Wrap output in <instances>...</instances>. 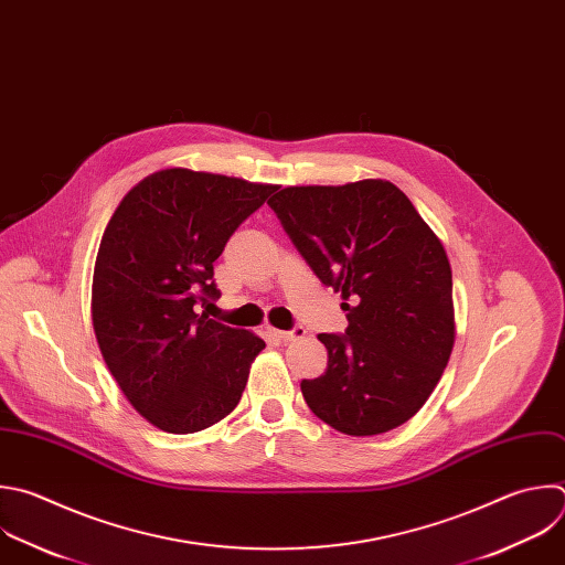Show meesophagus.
<instances>
[{"instance_id": "esophagus-1", "label": "esophagus", "mask_w": 565, "mask_h": 565, "mask_svg": "<svg viewBox=\"0 0 565 565\" xmlns=\"http://www.w3.org/2000/svg\"><path fill=\"white\" fill-rule=\"evenodd\" d=\"M268 337L277 339V341H292V339H301L306 337V328L303 326H295L292 330H277V328H266Z\"/></svg>"}]
</instances>
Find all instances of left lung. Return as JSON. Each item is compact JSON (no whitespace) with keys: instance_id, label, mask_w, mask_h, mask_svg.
<instances>
[{"instance_id":"1","label":"left lung","mask_w":565,"mask_h":565,"mask_svg":"<svg viewBox=\"0 0 565 565\" xmlns=\"http://www.w3.org/2000/svg\"><path fill=\"white\" fill-rule=\"evenodd\" d=\"M268 206L321 279L341 292L345 334L321 332L328 367L303 380L308 408L352 437L419 413L455 345L448 255L399 188L384 179L290 185Z\"/></svg>"}]
</instances>
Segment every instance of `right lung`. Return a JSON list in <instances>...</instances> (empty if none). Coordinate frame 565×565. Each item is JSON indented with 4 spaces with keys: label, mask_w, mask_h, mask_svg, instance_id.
<instances>
[{
    "label": "right lung",
    "mask_w": 565,
    "mask_h": 565,
    "mask_svg": "<svg viewBox=\"0 0 565 565\" xmlns=\"http://www.w3.org/2000/svg\"><path fill=\"white\" fill-rule=\"evenodd\" d=\"M277 185L168 168L119 202L95 262L93 328L132 408L163 433L191 435L231 415L266 348L200 306L220 299L215 259Z\"/></svg>",
    "instance_id": "right-lung-1"
}]
</instances>
